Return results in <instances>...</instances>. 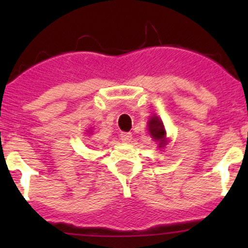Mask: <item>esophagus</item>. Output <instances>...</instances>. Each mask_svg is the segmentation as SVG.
<instances>
[{
	"instance_id": "obj_1",
	"label": "esophagus",
	"mask_w": 248,
	"mask_h": 248,
	"mask_svg": "<svg viewBox=\"0 0 248 248\" xmlns=\"http://www.w3.org/2000/svg\"><path fill=\"white\" fill-rule=\"evenodd\" d=\"M120 139L124 142H128L129 140L132 139V133H129V132H124V133L120 134Z\"/></svg>"
}]
</instances>
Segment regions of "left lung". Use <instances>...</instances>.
Here are the masks:
<instances>
[{
  "label": "left lung",
  "instance_id": "8db88e82",
  "mask_svg": "<svg viewBox=\"0 0 248 248\" xmlns=\"http://www.w3.org/2000/svg\"><path fill=\"white\" fill-rule=\"evenodd\" d=\"M147 126H149L150 136H151L152 139L157 142L158 147H164L167 144H168L163 122H162L158 117L157 116L150 117L149 122H147Z\"/></svg>",
  "mask_w": 248,
  "mask_h": 248
}]
</instances>
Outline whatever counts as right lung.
Masks as SVG:
<instances>
[{
    "instance_id": "obj_1",
    "label": "right lung",
    "mask_w": 248,
    "mask_h": 248,
    "mask_svg": "<svg viewBox=\"0 0 248 248\" xmlns=\"http://www.w3.org/2000/svg\"><path fill=\"white\" fill-rule=\"evenodd\" d=\"M87 132H89V134H90V131H87Z\"/></svg>"
}]
</instances>
